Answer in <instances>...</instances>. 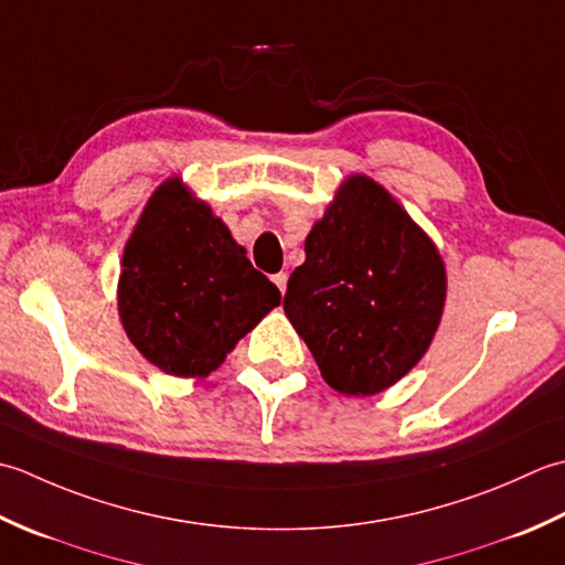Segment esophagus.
I'll list each match as a JSON object with an SVG mask.
<instances>
[{
	"label": "esophagus",
	"instance_id": "esophagus-1",
	"mask_svg": "<svg viewBox=\"0 0 565 565\" xmlns=\"http://www.w3.org/2000/svg\"><path fill=\"white\" fill-rule=\"evenodd\" d=\"M273 282L278 285V290L285 295V287H287V273H275V275H273Z\"/></svg>",
	"mask_w": 565,
	"mask_h": 565
}]
</instances>
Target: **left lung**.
Returning a JSON list of instances; mask_svg holds the SVG:
<instances>
[{
  "label": "left lung",
  "mask_w": 565,
  "mask_h": 565,
  "mask_svg": "<svg viewBox=\"0 0 565 565\" xmlns=\"http://www.w3.org/2000/svg\"><path fill=\"white\" fill-rule=\"evenodd\" d=\"M287 280L285 315L321 377L349 397L375 395L409 373L441 321V256L409 214L353 175L305 241Z\"/></svg>",
  "instance_id": "left-lung-1"
}]
</instances>
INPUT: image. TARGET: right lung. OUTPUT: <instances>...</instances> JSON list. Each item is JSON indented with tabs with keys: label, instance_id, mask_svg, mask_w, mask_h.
<instances>
[{
	"label": "right lung",
	"instance_id": "right-lung-1",
	"mask_svg": "<svg viewBox=\"0 0 565 565\" xmlns=\"http://www.w3.org/2000/svg\"><path fill=\"white\" fill-rule=\"evenodd\" d=\"M121 266V324L168 375L212 373L280 305L278 287L250 266L222 218L192 200L178 178L148 200Z\"/></svg>",
	"mask_w": 565,
	"mask_h": 565
}]
</instances>
